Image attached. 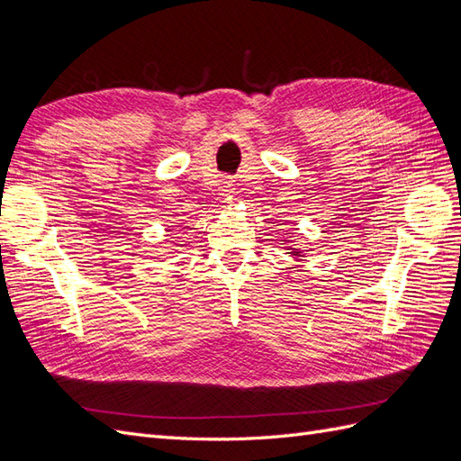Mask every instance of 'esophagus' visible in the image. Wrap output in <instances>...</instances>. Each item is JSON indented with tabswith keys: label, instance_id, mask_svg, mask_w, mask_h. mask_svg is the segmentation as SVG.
I'll return each instance as SVG.
<instances>
[{
	"label": "esophagus",
	"instance_id": "34e87169",
	"mask_svg": "<svg viewBox=\"0 0 461 461\" xmlns=\"http://www.w3.org/2000/svg\"><path fill=\"white\" fill-rule=\"evenodd\" d=\"M234 180H230V178H221V183H219V194L222 198H229V196H232L234 194Z\"/></svg>",
	"mask_w": 461,
	"mask_h": 461
}]
</instances>
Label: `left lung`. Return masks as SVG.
I'll list each match as a JSON object with an SVG mask.
<instances>
[{"label": "left lung", "mask_w": 461, "mask_h": 461, "mask_svg": "<svg viewBox=\"0 0 461 461\" xmlns=\"http://www.w3.org/2000/svg\"><path fill=\"white\" fill-rule=\"evenodd\" d=\"M283 242H286V240H283ZM288 249H290L288 254H290L292 258H294V259H300V258H303V256H302V249H296V248H288Z\"/></svg>", "instance_id": "1"}]
</instances>
